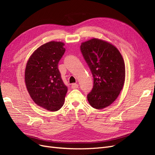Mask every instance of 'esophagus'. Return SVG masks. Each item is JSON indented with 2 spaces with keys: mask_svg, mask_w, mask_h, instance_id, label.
Returning <instances> with one entry per match:
<instances>
[{
  "mask_svg": "<svg viewBox=\"0 0 155 155\" xmlns=\"http://www.w3.org/2000/svg\"><path fill=\"white\" fill-rule=\"evenodd\" d=\"M78 87H79V85H78V84H77V83H73V84H72V85H71L72 88H78Z\"/></svg>",
  "mask_w": 155,
  "mask_h": 155,
  "instance_id": "1",
  "label": "esophagus"
}]
</instances>
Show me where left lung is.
I'll use <instances>...</instances> for the list:
<instances>
[{"instance_id": "1", "label": "left lung", "mask_w": 155, "mask_h": 155, "mask_svg": "<svg viewBox=\"0 0 155 155\" xmlns=\"http://www.w3.org/2000/svg\"><path fill=\"white\" fill-rule=\"evenodd\" d=\"M80 48L94 78L87 100L93 108L103 109L111 105L122 90L124 60L118 48L104 40L93 38L82 43Z\"/></svg>"}]
</instances>
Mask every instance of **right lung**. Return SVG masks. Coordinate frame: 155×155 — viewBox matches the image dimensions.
<instances>
[{
    "mask_svg": "<svg viewBox=\"0 0 155 155\" xmlns=\"http://www.w3.org/2000/svg\"><path fill=\"white\" fill-rule=\"evenodd\" d=\"M64 45L61 41L41 45L31 55L25 68V84L31 99L37 105L52 112L63 107L68 90L58 69L65 51Z\"/></svg>",
    "mask_w": 155,
    "mask_h": 155,
    "instance_id": "right-lung-1",
    "label": "right lung"
}]
</instances>
